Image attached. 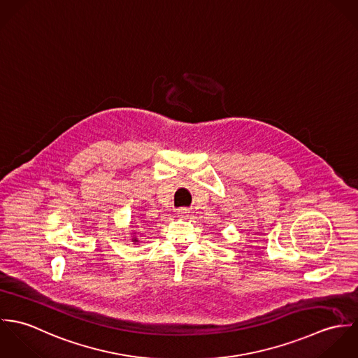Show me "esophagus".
<instances>
[{
    "mask_svg": "<svg viewBox=\"0 0 358 358\" xmlns=\"http://www.w3.org/2000/svg\"><path fill=\"white\" fill-rule=\"evenodd\" d=\"M187 213H189V209H187V208H179V209H178V216H180V217L186 216Z\"/></svg>",
    "mask_w": 358,
    "mask_h": 358,
    "instance_id": "esophagus-1",
    "label": "esophagus"
}]
</instances>
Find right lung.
Returning a JSON list of instances; mask_svg holds the SVG:
<instances>
[{"label": "right lung", "instance_id": "right-lung-1", "mask_svg": "<svg viewBox=\"0 0 358 358\" xmlns=\"http://www.w3.org/2000/svg\"><path fill=\"white\" fill-rule=\"evenodd\" d=\"M135 241H136V240H135Z\"/></svg>", "mask_w": 358, "mask_h": 358}]
</instances>
